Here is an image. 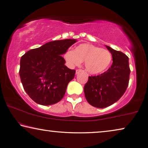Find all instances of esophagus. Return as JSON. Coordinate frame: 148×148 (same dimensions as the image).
Segmentation results:
<instances>
[{"label":"esophagus","instance_id":"esophagus-1","mask_svg":"<svg viewBox=\"0 0 148 148\" xmlns=\"http://www.w3.org/2000/svg\"><path fill=\"white\" fill-rule=\"evenodd\" d=\"M82 71H83L82 69H77L76 70V74H78L79 72H82Z\"/></svg>","mask_w":148,"mask_h":148}]
</instances>
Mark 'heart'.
I'll list each match as a JSON object with an SVG mask.
<instances>
[{
    "label": "heart",
    "instance_id": "b5f03b06",
    "mask_svg": "<svg viewBox=\"0 0 148 148\" xmlns=\"http://www.w3.org/2000/svg\"><path fill=\"white\" fill-rule=\"evenodd\" d=\"M64 58L69 66H79L85 61L86 71L90 74L101 73L108 68L112 61V54L108 50L92 44L83 43L75 50H67Z\"/></svg>",
    "mask_w": 148,
    "mask_h": 148
}]
</instances>
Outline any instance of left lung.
<instances>
[{
    "label": "left lung",
    "instance_id": "obj_1",
    "mask_svg": "<svg viewBox=\"0 0 148 148\" xmlns=\"http://www.w3.org/2000/svg\"><path fill=\"white\" fill-rule=\"evenodd\" d=\"M106 47L112 54V65L103 74L88 76L84 86L86 100L97 108H105L119 100L127 89L130 80L127 56L109 46Z\"/></svg>",
    "mask_w": 148,
    "mask_h": 148
}]
</instances>
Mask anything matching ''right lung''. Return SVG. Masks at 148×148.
<instances>
[{
  "mask_svg": "<svg viewBox=\"0 0 148 148\" xmlns=\"http://www.w3.org/2000/svg\"><path fill=\"white\" fill-rule=\"evenodd\" d=\"M76 42V39L50 41L29 50L21 57V82L26 92L37 103L50 106L63 98L76 71L65 65V60L61 55Z\"/></svg>",
  "mask_w": 148,
  "mask_h": 148,
  "instance_id": "right-lung-1",
  "label": "right lung"
}]
</instances>
